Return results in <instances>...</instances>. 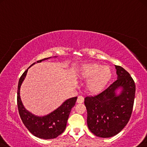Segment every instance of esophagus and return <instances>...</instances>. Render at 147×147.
Returning <instances> with one entry per match:
<instances>
[{"mask_svg":"<svg viewBox=\"0 0 147 147\" xmlns=\"http://www.w3.org/2000/svg\"><path fill=\"white\" fill-rule=\"evenodd\" d=\"M84 101V97L82 96H81V95H80V96L78 97V99H77V100H76V103H83Z\"/></svg>","mask_w":147,"mask_h":147,"instance_id":"esophagus-1","label":"esophagus"}]
</instances>
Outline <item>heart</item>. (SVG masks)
<instances>
[{
  "label": "heart",
  "instance_id": "1",
  "mask_svg": "<svg viewBox=\"0 0 147 147\" xmlns=\"http://www.w3.org/2000/svg\"><path fill=\"white\" fill-rule=\"evenodd\" d=\"M112 75L110 68L98 63L83 65L78 72V76L86 82V89L92 94H97L105 87Z\"/></svg>",
  "mask_w": 147,
  "mask_h": 147
}]
</instances>
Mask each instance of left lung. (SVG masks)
<instances>
[{
	"label": "left lung",
	"instance_id": "1",
	"mask_svg": "<svg viewBox=\"0 0 147 147\" xmlns=\"http://www.w3.org/2000/svg\"><path fill=\"white\" fill-rule=\"evenodd\" d=\"M117 80L95 96L86 97L87 124L95 136L108 138L122 131L131 117L136 84L131 76L122 67L115 65ZM121 89L119 94L116 90Z\"/></svg>",
	"mask_w": 147,
	"mask_h": 147
}]
</instances>
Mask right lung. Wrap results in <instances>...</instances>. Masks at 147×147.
Instances as JSON below:
<instances>
[{"label": "right lung", "mask_w": 147, "mask_h": 147, "mask_svg": "<svg viewBox=\"0 0 147 147\" xmlns=\"http://www.w3.org/2000/svg\"><path fill=\"white\" fill-rule=\"evenodd\" d=\"M55 57H56V56ZM50 58L51 57L44 58L43 59L37 61L36 63H40ZM35 63L36 62L32 63L23 73L19 80L17 95L18 111L23 124L33 136L44 139H54L61 134L66 128L69 114L71 113V109L75 105L77 97L67 99L61 106L46 116H36L26 110L21 100L20 95V88L27 75L28 69Z\"/></svg>", "instance_id": "1"}]
</instances>
